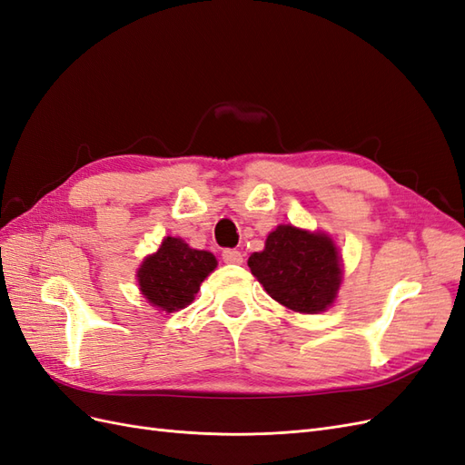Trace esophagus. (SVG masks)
I'll use <instances>...</instances> for the list:
<instances>
[{
  "mask_svg": "<svg viewBox=\"0 0 465 465\" xmlns=\"http://www.w3.org/2000/svg\"><path fill=\"white\" fill-rule=\"evenodd\" d=\"M222 259H223V262H228V264H242L243 262L242 251H237V249H223Z\"/></svg>",
  "mask_w": 465,
  "mask_h": 465,
  "instance_id": "obj_1",
  "label": "esophagus"
}]
</instances>
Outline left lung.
<instances>
[{
    "mask_svg": "<svg viewBox=\"0 0 465 465\" xmlns=\"http://www.w3.org/2000/svg\"><path fill=\"white\" fill-rule=\"evenodd\" d=\"M247 264L272 300L300 313L323 312L341 284V262L331 237L294 225H278Z\"/></svg>",
    "mask_w": 465,
    "mask_h": 465,
    "instance_id": "8db88e82",
    "label": "left lung"
}]
</instances>
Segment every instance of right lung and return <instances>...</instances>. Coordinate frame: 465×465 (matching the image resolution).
<instances>
[{
	"label": "right lung",
	"instance_id": "1",
	"mask_svg": "<svg viewBox=\"0 0 465 465\" xmlns=\"http://www.w3.org/2000/svg\"><path fill=\"white\" fill-rule=\"evenodd\" d=\"M214 269L216 257L208 251H196L179 237H167L157 253L142 262L138 282L150 303L163 312H175L189 306Z\"/></svg>",
	"mask_w": 465,
	"mask_h": 465
}]
</instances>
